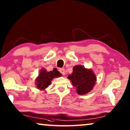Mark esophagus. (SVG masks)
<instances>
[{"label": "esophagus", "instance_id": "34e87169", "mask_svg": "<svg viewBox=\"0 0 130 130\" xmlns=\"http://www.w3.org/2000/svg\"><path fill=\"white\" fill-rule=\"evenodd\" d=\"M60 72L62 74V75H65V70L63 68H61V69H60Z\"/></svg>", "mask_w": 130, "mask_h": 130}]
</instances>
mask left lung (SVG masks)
Here are the masks:
<instances>
[{
    "mask_svg": "<svg viewBox=\"0 0 130 130\" xmlns=\"http://www.w3.org/2000/svg\"><path fill=\"white\" fill-rule=\"evenodd\" d=\"M73 69V73L68 76V78L76 88L77 93L84 94L88 93L93 88L96 81L93 72L91 69H87L81 65L75 66Z\"/></svg>",
    "mask_w": 130,
    "mask_h": 130,
    "instance_id": "1",
    "label": "left lung"
}]
</instances>
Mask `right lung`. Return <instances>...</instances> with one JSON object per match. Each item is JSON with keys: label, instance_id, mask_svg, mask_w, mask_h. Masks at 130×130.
Instances as JSON below:
<instances>
[{"label": "right lung", "instance_id": "1", "mask_svg": "<svg viewBox=\"0 0 130 130\" xmlns=\"http://www.w3.org/2000/svg\"><path fill=\"white\" fill-rule=\"evenodd\" d=\"M61 76V74L56 68H54L53 70L50 72H46V70L42 69L41 70L39 76L36 80L37 88L40 90L46 89L50 85L51 81L53 79Z\"/></svg>", "mask_w": 130, "mask_h": 130}]
</instances>
